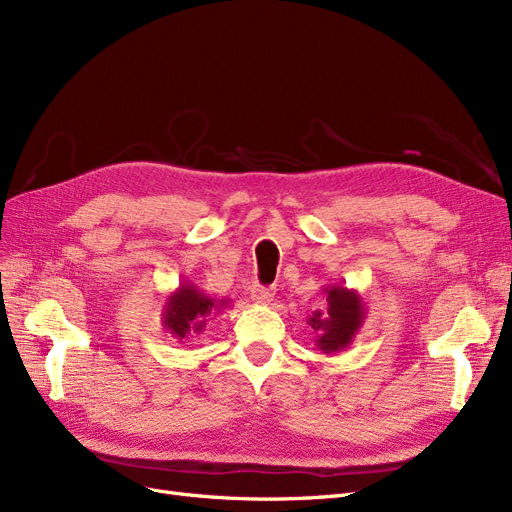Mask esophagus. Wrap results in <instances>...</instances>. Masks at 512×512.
<instances>
[{"label": "esophagus", "instance_id": "34e87169", "mask_svg": "<svg viewBox=\"0 0 512 512\" xmlns=\"http://www.w3.org/2000/svg\"><path fill=\"white\" fill-rule=\"evenodd\" d=\"M250 294H252V301H254V303L267 305V303L273 301L275 290H273V288H264V286H260V284H254V286L250 288Z\"/></svg>", "mask_w": 512, "mask_h": 512}]
</instances>
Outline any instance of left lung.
<instances>
[{
    "instance_id": "obj_1",
    "label": "left lung",
    "mask_w": 512,
    "mask_h": 512,
    "mask_svg": "<svg viewBox=\"0 0 512 512\" xmlns=\"http://www.w3.org/2000/svg\"><path fill=\"white\" fill-rule=\"evenodd\" d=\"M326 305L311 311L307 324L315 332V347L322 354H339L354 343V337L366 320V305L358 290L332 284L324 286Z\"/></svg>"
}]
</instances>
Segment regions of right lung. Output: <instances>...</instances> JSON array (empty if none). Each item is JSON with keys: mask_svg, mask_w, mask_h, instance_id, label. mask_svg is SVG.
<instances>
[{"mask_svg": "<svg viewBox=\"0 0 512 512\" xmlns=\"http://www.w3.org/2000/svg\"><path fill=\"white\" fill-rule=\"evenodd\" d=\"M228 305V298H214L205 294L192 281H182L180 288L167 296L163 305V326L173 339L186 343L199 337L211 317H216Z\"/></svg>", "mask_w": 512, "mask_h": 512, "instance_id": "right-lung-1", "label": "right lung"}]
</instances>
